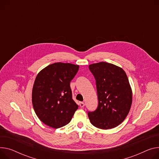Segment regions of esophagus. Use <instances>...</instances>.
Masks as SVG:
<instances>
[{"instance_id":"34e87169","label":"esophagus","mask_w":159,"mask_h":159,"mask_svg":"<svg viewBox=\"0 0 159 159\" xmlns=\"http://www.w3.org/2000/svg\"><path fill=\"white\" fill-rule=\"evenodd\" d=\"M84 105H85V103H84V102H79V106H80V107H84Z\"/></svg>"}]
</instances>
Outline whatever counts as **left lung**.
I'll list each match as a JSON object with an SVG mask.
<instances>
[{"mask_svg": "<svg viewBox=\"0 0 159 159\" xmlns=\"http://www.w3.org/2000/svg\"><path fill=\"white\" fill-rule=\"evenodd\" d=\"M89 68L96 80L98 105L89 112L91 124L107 130L121 123L128 115L132 102V91L125 71L111 63L100 62Z\"/></svg>", "mask_w": 159, "mask_h": 159, "instance_id": "left-lung-1", "label": "left lung"}]
</instances>
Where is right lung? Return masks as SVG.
I'll return each mask as SVG.
<instances>
[{"instance_id": "obj_1", "label": "right lung", "mask_w": 159, "mask_h": 159, "mask_svg": "<svg viewBox=\"0 0 159 159\" xmlns=\"http://www.w3.org/2000/svg\"><path fill=\"white\" fill-rule=\"evenodd\" d=\"M79 65L56 62L41 70L32 92V102L38 118L52 128L68 124L78 105L72 98L70 83Z\"/></svg>"}]
</instances>
